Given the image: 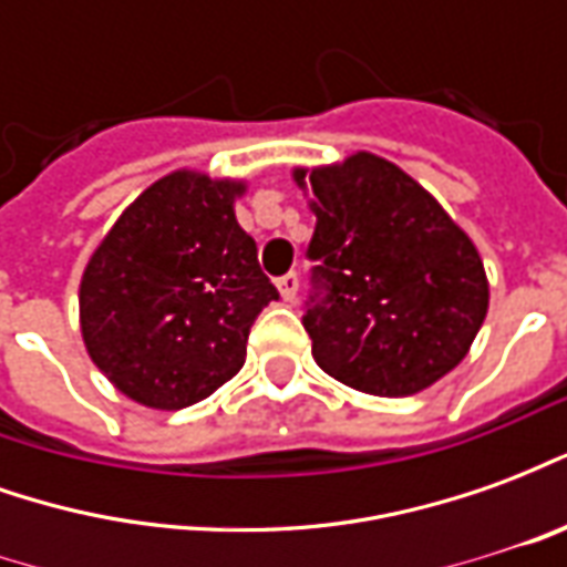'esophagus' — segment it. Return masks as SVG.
<instances>
[{
    "label": "esophagus",
    "instance_id": "esophagus-1",
    "mask_svg": "<svg viewBox=\"0 0 567 567\" xmlns=\"http://www.w3.org/2000/svg\"><path fill=\"white\" fill-rule=\"evenodd\" d=\"M276 285H279V295H282V300H295L297 288H300V276H297V272H285V276L276 279Z\"/></svg>",
    "mask_w": 567,
    "mask_h": 567
}]
</instances>
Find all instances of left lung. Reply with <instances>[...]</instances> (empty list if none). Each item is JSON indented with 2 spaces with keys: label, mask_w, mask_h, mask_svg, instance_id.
Here are the masks:
<instances>
[{
  "label": "left lung",
  "mask_w": 567,
  "mask_h": 567,
  "mask_svg": "<svg viewBox=\"0 0 567 567\" xmlns=\"http://www.w3.org/2000/svg\"><path fill=\"white\" fill-rule=\"evenodd\" d=\"M295 178L309 182L316 215L303 328L319 368L380 398L446 377L488 309L467 234L404 169L368 151Z\"/></svg>",
  "instance_id": "left-lung-1"
}]
</instances>
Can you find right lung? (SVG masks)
Returning <instances> with one entry per match:
<instances>
[{
	"label": "right lung",
	"instance_id": "1",
	"mask_svg": "<svg viewBox=\"0 0 567 567\" xmlns=\"http://www.w3.org/2000/svg\"><path fill=\"white\" fill-rule=\"evenodd\" d=\"M243 190L199 173L166 175L93 251L81 333L93 364L133 401L182 410L246 364L248 331L279 291L236 224Z\"/></svg>",
	"mask_w": 567,
	"mask_h": 567
}]
</instances>
